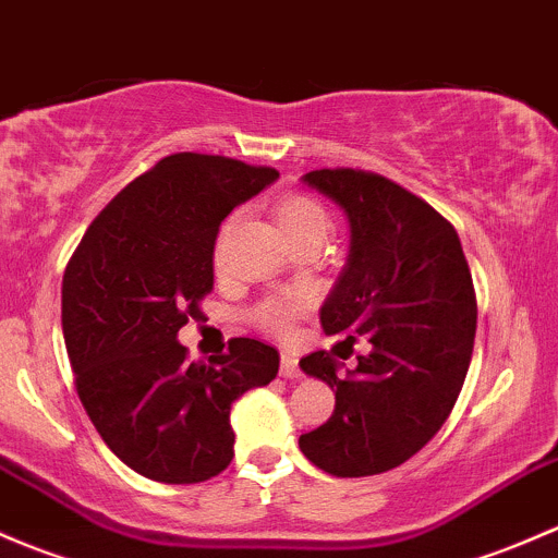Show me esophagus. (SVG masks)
Here are the masks:
<instances>
[{
  "label": "esophagus",
  "instance_id": "esophagus-1",
  "mask_svg": "<svg viewBox=\"0 0 558 558\" xmlns=\"http://www.w3.org/2000/svg\"><path fill=\"white\" fill-rule=\"evenodd\" d=\"M279 373H281V378H301V367H298V360H295V354H290V352H281Z\"/></svg>",
  "mask_w": 558,
  "mask_h": 558
}]
</instances>
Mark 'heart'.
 <instances>
[{
	"label": "heart",
	"mask_w": 558,
	"mask_h": 558,
	"mask_svg": "<svg viewBox=\"0 0 558 558\" xmlns=\"http://www.w3.org/2000/svg\"><path fill=\"white\" fill-rule=\"evenodd\" d=\"M277 222L279 231L284 233V239L301 236V233H314V231H327V217L322 211V206L308 195H287L277 204ZM292 319V306L287 303H268L263 306L260 322L268 327H281L290 325Z\"/></svg>",
	"instance_id": "1"
}]
</instances>
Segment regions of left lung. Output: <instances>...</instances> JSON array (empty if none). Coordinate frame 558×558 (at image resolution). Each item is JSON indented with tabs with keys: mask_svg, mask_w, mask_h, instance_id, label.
I'll return each instance as SVG.
<instances>
[{
	"mask_svg": "<svg viewBox=\"0 0 558 558\" xmlns=\"http://www.w3.org/2000/svg\"><path fill=\"white\" fill-rule=\"evenodd\" d=\"M303 185L347 215L349 255L319 308L327 336H365L371 352L338 376L330 352L301 360L336 392L332 416L298 446L338 478L387 473L422 451L449 418L475 341V292L451 222L387 177L319 169Z\"/></svg>",
	"mask_w": 558,
	"mask_h": 558,
	"instance_id": "8db88e82",
	"label": "left lung"
}]
</instances>
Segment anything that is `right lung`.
I'll list each match as a JSON object with an SVG mask.
<instances>
[{"mask_svg":"<svg viewBox=\"0 0 558 558\" xmlns=\"http://www.w3.org/2000/svg\"><path fill=\"white\" fill-rule=\"evenodd\" d=\"M279 171L177 153L90 222L61 284V325L85 413L109 451L160 484H201L233 459L231 405L279 373V352L233 338L209 365L177 332L215 284L222 220Z\"/></svg>","mask_w":558,"mask_h":558,"instance_id":"add662e5","label":"right lung"}]
</instances>
